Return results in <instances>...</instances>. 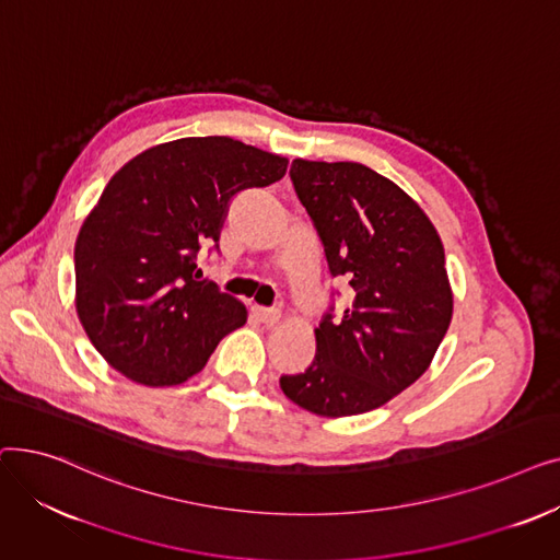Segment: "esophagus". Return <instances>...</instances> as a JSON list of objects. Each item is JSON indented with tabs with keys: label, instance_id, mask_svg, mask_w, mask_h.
Segmentation results:
<instances>
[{
	"label": "esophagus",
	"instance_id": "esophagus-1",
	"mask_svg": "<svg viewBox=\"0 0 560 560\" xmlns=\"http://www.w3.org/2000/svg\"><path fill=\"white\" fill-rule=\"evenodd\" d=\"M254 315L262 322V325H275V322L281 317L277 308H262V306H254Z\"/></svg>",
	"mask_w": 560,
	"mask_h": 560
}]
</instances>
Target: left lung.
I'll return each mask as SVG.
<instances>
[{
	"instance_id": "obj_1",
	"label": "left lung",
	"mask_w": 560,
	"mask_h": 560,
	"mask_svg": "<svg viewBox=\"0 0 560 560\" xmlns=\"http://www.w3.org/2000/svg\"><path fill=\"white\" fill-rule=\"evenodd\" d=\"M290 182L331 277L354 298L342 315L329 306L313 363L279 386L315 416L368 413L416 384L450 329L443 243L420 206L368 165L298 159Z\"/></svg>"
}]
</instances>
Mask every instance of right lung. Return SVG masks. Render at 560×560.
Instances as JSON below:
<instances>
[{"label":"right lung","instance_id":"1","mask_svg":"<svg viewBox=\"0 0 560 560\" xmlns=\"http://www.w3.org/2000/svg\"><path fill=\"white\" fill-rule=\"evenodd\" d=\"M288 161L226 136L182 138L131 159L104 188L74 245L77 313L110 368L142 386H179L247 322L201 279V245L220 252L235 195L265 188Z\"/></svg>","mask_w":560,"mask_h":560}]
</instances>
